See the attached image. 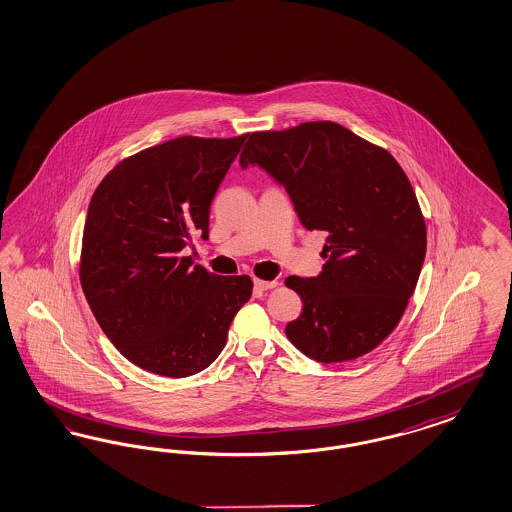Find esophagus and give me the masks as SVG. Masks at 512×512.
Instances as JSON below:
<instances>
[{"label":"esophagus","instance_id":"1","mask_svg":"<svg viewBox=\"0 0 512 512\" xmlns=\"http://www.w3.org/2000/svg\"><path fill=\"white\" fill-rule=\"evenodd\" d=\"M253 285H255V289H259V291H266V289H274V287L278 285V282H276V280H270V282H265V280H255Z\"/></svg>","mask_w":512,"mask_h":512}]
</instances>
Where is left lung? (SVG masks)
Masks as SVG:
<instances>
[{
    "label": "left lung",
    "mask_w": 512,
    "mask_h": 512,
    "mask_svg": "<svg viewBox=\"0 0 512 512\" xmlns=\"http://www.w3.org/2000/svg\"><path fill=\"white\" fill-rule=\"evenodd\" d=\"M240 166L265 170L300 223L325 234L318 276L285 280L304 304L285 327L291 344L327 365L374 350L405 314L427 247L403 168L386 149L329 121L249 134Z\"/></svg>",
    "instance_id": "obj_1"
}]
</instances>
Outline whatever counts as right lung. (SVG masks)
Wrapping results in <instances>:
<instances>
[{
  "label": "right lung",
  "mask_w": 512,
  "mask_h": 512,
  "mask_svg": "<svg viewBox=\"0 0 512 512\" xmlns=\"http://www.w3.org/2000/svg\"><path fill=\"white\" fill-rule=\"evenodd\" d=\"M247 136H183L119 162L92 200L81 285L102 331L128 361L168 378L210 367L251 297L249 276L221 278L191 257L210 236V206Z\"/></svg>",
  "instance_id": "obj_1"
}]
</instances>
